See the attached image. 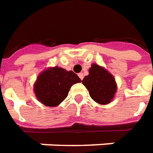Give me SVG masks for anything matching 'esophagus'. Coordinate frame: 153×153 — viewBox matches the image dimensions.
<instances>
[{
	"mask_svg": "<svg viewBox=\"0 0 153 153\" xmlns=\"http://www.w3.org/2000/svg\"><path fill=\"white\" fill-rule=\"evenodd\" d=\"M79 77L80 78V79H84V74H83V73H79Z\"/></svg>",
	"mask_w": 153,
	"mask_h": 153,
	"instance_id": "obj_1",
	"label": "esophagus"
}]
</instances>
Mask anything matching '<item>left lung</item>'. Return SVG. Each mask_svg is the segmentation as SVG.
Instances as JSON below:
<instances>
[{"mask_svg": "<svg viewBox=\"0 0 153 153\" xmlns=\"http://www.w3.org/2000/svg\"><path fill=\"white\" fill-rule=\"evenodd\" d=\"M82 84L89 90L91 98L100 105H108L115 97L117 90L116 79L111 73L97 63H92L89 74Z\"/></svg>", "mask_w": 153, "mask_h": 153, "instance_id": "left-lung-1", "label": "left lung"}]
</instances>
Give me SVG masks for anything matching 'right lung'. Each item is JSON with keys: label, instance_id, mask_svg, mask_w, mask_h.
<instances>
[{"label": "right lung", "instance_id": "obj_1", "mask_svg": "<svg viewBox=\"0 0 153 153\" xmlns=\"http://www.w3.org/2000/svg\"><path fill=\"white\" fill-rule=\"evenodd\" d=\"M80 82V79L73 71L58 66L48 67L37 76L33 91L42 104L56 107L68 96L71 86Z\"/></svg>", "mask_w": 153, "mask_h": 153}]
</instances>
